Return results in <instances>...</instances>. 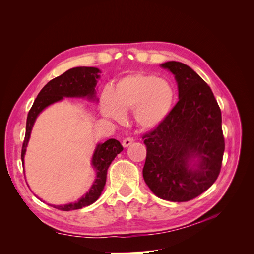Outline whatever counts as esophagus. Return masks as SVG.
Wrapping results in <instances>:
<instances>
[{"mask_svg":"<svg viewBox=\"0 0 254 254\" xmlns=\"http://www.w3.org/2000/svg\"><path fill=\"white\" fill-rule=\"evenodd\" d=\"M133 137H130V136H128V137H126V139H124V141H123V146H124V147H128V146L131 144V143H133Z\"/></svg>","mask_w":254,"mask_h":254,"instance_id":"1","label":"esophagus"}]
</instances>
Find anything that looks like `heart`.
I'll use <instances>...</instances> for the list:
<instances>
[{
    "mask_svg": "<svg viewBox=\"0 0 254 254\" xmlns=\"http://www.w3.org/2000/svg\"><path fill=\"white\" fill-rule=\"evenodd\" d=\"M175 98L170 82L146 73L122 78L112 91L102 95V111L110 119L122 121L124 112L133 110V118L142 129H155L170 114Z\"/></svg>",
    "mask_w": 254,
    "mask_h": 254,
    "instance_id": "obj_1",
    "label": "heart"
}]
</instances>
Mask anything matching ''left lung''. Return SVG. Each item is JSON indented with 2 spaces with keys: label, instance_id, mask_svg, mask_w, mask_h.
Returning <instances> with one entry per match:
<instances>
[{
  "label": "left lung",
  "instance_id": "obj_1",
  "mask_svg": "<svg viewBox=\"0 0 254 254\" xmlns=\"http://www.w3.org/2000/svg\"><path fill=\"white\" fill-rule=\"evenodd\" d=\"M161 66L178 83L179 101L162 124L143 135V177L161 199L191 200L216 181L225 151L221 111L211 88L193 68L178 61ZM197 159L195 165L191 160Z\"/></svg>",
  "mask_w": 254,
  "mask_h": 254
}]
</instances>
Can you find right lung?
Masks as SVG:
<instances>
[{"instance_id": "add662e5", "label": "right lung", "mask_w": 254, "mask_h": 254, "mask_svg": "<svg viewBox=\"0 0 254 254\" xmlns=\"http://www.w3.org/2000/svg\"><path fill=\"white\" fill-rule=\"evenodd\" d=\"M101 71L97 67L78 66L73 67L63 75L49 81L38 94L30 108L26 120V132L22 145L21 159L24 165V155L34 123L39 113L48 106L59 102L64 97H88L94 99L95 87ZM96 99V98H95ZM123 150V146L115 139H109L105 143L98 144L92 158V165L96 171V179L88 193L77 202L64 205H52L60 211H73L88 206L95 202L101 196L107 179V171L114 158ZM51 205V204H50Z\"/></svg>"}]
</instances>
